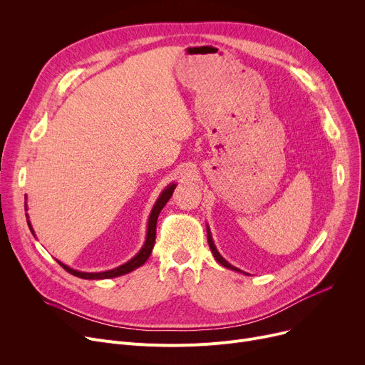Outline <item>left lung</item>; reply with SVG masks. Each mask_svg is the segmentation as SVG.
Listing matches in <instances>:
<instances>
[{
  "label": "left lung",
  "mask_w": 365,
  "mask_h": 365,
  "mask_svg": "<svg viewBox=\"0 0 365 365\" xmlns=\"http://www.w3.org/2000/svg\"><path fill=\"white\" fill-rule=\"evenodd\" d=\"M207 240H208V245H210V250H212V253H213V256H215V259L222 264V266H225V267H227V269H231V271H237V272H241V274H245V272H242V271H240L238 267H235V266H232L231 263L229 262H226L223 257H222V255L217 252V248H216V245H215V241H213V237H212V232H210V227H208V225H207ZM247 275V274H245Z\"/></svg>",
  "instance_id": "8db88e82"
}]
</instances>
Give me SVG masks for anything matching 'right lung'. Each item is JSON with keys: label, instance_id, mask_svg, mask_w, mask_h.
<instances>
[{"label": "right lung", "instance_id": "1", "mask_svg": "<svg viewBox=\"0 0 365 365\" xmlns=\"http://www.w3.org/2000/svg\"><path fill=\"white\" fill-rule=\"evenodd\" d=\"M176 189V183H170L168 186H165V189L163 190V192L160 194L158 200L155 201V204H153L152 210H150V215H149V219H148V229H146V240L142 245V248L139 250V253L131 257L128 262H125L124 264H120L118 267H113V269H109V271H103V272H81V271H76V269H72V267H69L68 264L62 263L61 260L59 264L63 267L65 271H68L69 274H72L73 277H78V278H83V279H109V278H115V277H121V275H125L134 269H138L139 266H142L150 256L152 253V248H153V244H155V237H157V219L160 216V212L164 208V205L167 204V201L171 198L173 192H175ZM25 210H28L26 204H25ZM26 219H28V215H26ZM28 226L31 229L32 235L34 234V229H32V225L28 219Z\"/></svg>", "mask_w": 365, "mask_h": 365}]
</instances>
